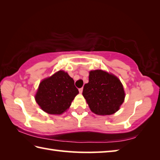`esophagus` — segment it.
Segmentation results:
<instances>
[{
	"label": "esophagus",
	"instance_id": "esophagus-1",
	"mask_svg": "<svg viewBox=\"0 0 160 160\" xmlns=\"http://www.w3.org/2000/svg\"><path fill=\"white\" fill-rule=\"evenodd\" d=\"M82 90H83V88H80V89H79V92H80V93H82Z\"/></svg>",
	"mask_w": 160,
	"mask_h": 160
}]
</instances>
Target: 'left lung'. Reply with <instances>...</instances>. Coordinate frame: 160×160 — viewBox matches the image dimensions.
<instances>
[{
  "mask_svg": "<svg viewBox=\"0 0 160 160\" xmlns=\"http://www.w3.org/2000/svg\"><path fill=\"white\" fill-rule=\"evenodd\" d=\"M82 95L92 112L97 115H111L117 112L125 98L118 78L102 70L90 72Z\"/></svg>",
  "mask_w": 160,
  "mask_h": 160,
  "instance_id": "8db88e82",
  "label": "left lung"
}]
</instances>
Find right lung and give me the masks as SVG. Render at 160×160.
<instances>
[{
    "instance_id": "add662e5",
    "label": "right lung",
    "mask_w": 160,
    "mask_h": 160,
    "mask_svg": "<svg viewBox=\"0 0 160 160\" xmlns=\"http://www.w3.org/2000/svg\"><path fill=\"white\" fill-rule=\"evenodd\" d=\"M78 93L73 79L67 72L59 70L40 82L35 99L44 112L61 114L68 109Z\"/></svg>"
}]
</instances>
